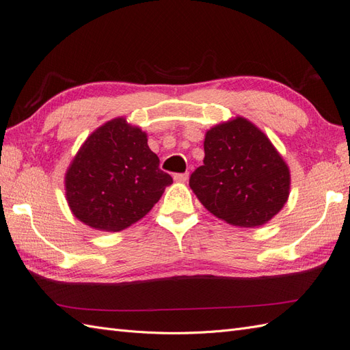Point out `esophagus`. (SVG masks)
Masks as SVG:
<instances>
[{"instance_id": "34e87169", "label": "esophagus", "mask_w": 350, "mask_h": 350, "mask_svg": "<svg viewBox=\"0 0 350 350\" xmlns=\"http://www.w3.org/2000/svg\"><path fill=\"white\" fill-rule=\"evenodd\" d=\"M188 177H189L188 173H177V174H174V180L178 183H185L186 180H188Z\"/></svg>"}]
</instances>
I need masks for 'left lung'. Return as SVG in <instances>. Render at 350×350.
Returning <instances> with one entry per match:
<instances>
[{"label":"left lung","mask_w":350,"mask_h":350,"mask_svg":"<svg viewBox=\"0 0 350 350\" xmlns=\"http://www.w3.org/2000/svg\"><path fill=\"white\" fill-rule=\"evenodd\" d=\"M204 164L189 186L210 213L241 228H255L278 215L289 197L286 162L268 137L237 116L208 129Z\"/></svg>","instance_id":"left-lung-1"}]
</instances>
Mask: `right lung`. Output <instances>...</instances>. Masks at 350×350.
<instances>
[{"label":"right lung","instance_id":"right-lung-1","mask_svg":"<svg viewBox=\"0 0 350 350\" xmlns=\"http://www.w3.org/2000/svg\"><path fill=\"white\" fill-rule=\"evenodd\" d=\"M172 183L146 133L116 118L95 129L79 149L65 174V195L79 221L118 232L148 215Z\"/></svg>","mask_w":350,"mask_h":350}]
</instances>
